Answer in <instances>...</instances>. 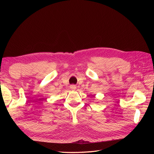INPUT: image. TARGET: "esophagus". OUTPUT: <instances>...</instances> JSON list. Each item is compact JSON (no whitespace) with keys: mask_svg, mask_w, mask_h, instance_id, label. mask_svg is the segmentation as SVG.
I'll return each mask as SVG.
<instances>
[{"mask_svg":"<svg viewBox=\"0 0 154 154\" xmlns=\"http://www.w3.org/2000/svg\"><path fill=\"white\" fill-rule=\"evenodd\" d=\"M70 87H71V88L72 90H75L76 89V87L74 85H71L70 86Z\"/></svg>","mask_w":154,"mask_h":154,"instance_id":"34e87169","label":"esophagus"}]
</instances>
